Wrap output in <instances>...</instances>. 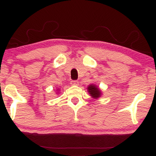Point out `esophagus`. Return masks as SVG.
<instances>
[{
  "mask_svg": "<svg viewBox=\"0 0 156 156\" xmlns=\"http://www.w3.org/2000/svg\"><path fill=\"white\" fill-rule=\"evenodd\" d=\"M71 84H72V85H75V86H78V80H72V81H71V83H70Z\"/></svg>",
  "mask_w": 156,
  "mask_h": 156,
  "instance_id": "obj_1",
  "label": "esophagus"
}]
</instances>
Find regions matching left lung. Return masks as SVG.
<instances>
[{"mask_svg":"<svg viewBox=\"0 0 156 156\" xmlns=\"http://www.w3.org/2000/svg\"><path fill=\"white\" fill-rule=\"evenodd\" d=\"M87 91L93 99H98L102 95V91L95 84H89L87 87Z\"/></svg>","mask_w":156,"mask_h":156,"instance_id":"left-lung-1","label":"left lung"}]
</instances>
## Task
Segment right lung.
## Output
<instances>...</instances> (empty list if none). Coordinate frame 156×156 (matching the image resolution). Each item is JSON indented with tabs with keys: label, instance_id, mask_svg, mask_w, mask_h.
<instances>
[{
	"label": "right lung",
	"instance_id": "right-lung-1",
	"mask_svg": "<svg viewBox=\"0 0 156 156\" xmlns=\"http://www.w3.org/2000/svg\"><path fill=\"white\" fill-rule=\"evenodd\" d=\"M56 91H57V92H59L60 90H59V89H57V90H56Z\"/></svg>",
	"mask_w": 156,
	"mask_h": 156
}]
</instances>
